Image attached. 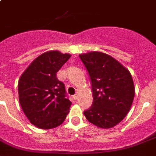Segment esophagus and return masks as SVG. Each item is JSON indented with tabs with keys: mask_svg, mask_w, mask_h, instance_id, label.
I'll return each instance as SVG.
<instances>
[{
	"mask_svg": "<svg viewBox=\"0 0 156 156\" xmlns=\"http://www.w3.org/2000/svg\"><path fill=\"white\" fill-rule=\"evenodd\" d=\"M73 98H74V100L77 101V100H78V96L77 94L74 95V96H73Z\"/></svg>",
	"mask_w": 156,
	"mask_h": 156,
	"instance_id": "esophagus-1",
	"label": "esophagus"
}]
</instances>
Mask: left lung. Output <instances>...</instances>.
Masks as SVG:
<instances>
[{"label": "left lung", "mask_w": 156, "mask_h": 156, "mask_svg": "<svg viewBox=\"0 0 156 156\" xmlns=\"http://www.w3.org/2000/svg\"><path fill=\"white\" fill-rule=\"evenodd\" d=\"M91 78L93 104L84 112L89 122L102 129L115 126L130 110L135 96L130 72L104 52L80 54Z\"/></svg>", "instance_id": "obj_1"}]
</instances>
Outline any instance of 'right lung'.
Returning <instances> with one entry per match:
<instances>
[{"instance_id":"1","label":"right lung","mask_w":156,"mask_h":156,"mask_svg":"<svg viewBox=\"0 0 156 156\" xmlns=\"http://www.w3.org/2000/svg\"><path fill=\"white\" fill-rule=\"evenodd\" d=\"M71 55L58 50L37 56L20 76L19 101L31 124L42 129L59 126L70 112L71 102L66 98L65 87L56 73Z\"/></svg>"}]
</instances>
